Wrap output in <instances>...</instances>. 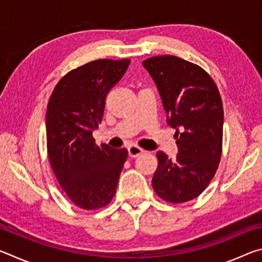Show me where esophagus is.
<instances>
[{
  "instance_id": "esophagus-1",
  "label": "esophagus",
  "mask_w": 262,
  "mask_h": 262,
  "mask_svg": "<svg viewBox=\"0 0 262 262\" xmlns=\"http://www.w3.org/2000/svg\"><path fill=\"white\" fill-rule=\"evenodd\" d=\"M143 152H144V150L140 148V147H137V145H135V144H133V145H130V147H128V154H129L130 157H137Z\"/></svg>"
}]
</instances>
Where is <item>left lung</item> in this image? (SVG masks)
I'll return each mask as SVG.
<instances>
[{
  "label": "left lung",
  "mask_w": 262,
  "mask_h": 262,
  "mask_svg": "<svg viewBox=\"0 0 262 262\" xmlns=\"http://www.w3.org/2000/svg\"><path fill=\"white\" fill-rule=\"evenodd\" d=\"M142 64L158 89L178 147L173 159L157 152L154 190L164 201H190L207 188L221 161L224 115L219 89L201 67L178 56H154Z\"/></svg>",
  "instance_id": "left-lung-1"
}]
</instances>
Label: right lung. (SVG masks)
I'll return each mask as SVG.
<instances>
[{
	"instance_id": "obj_1",
	"label": "right lung",
	"mask_w": 262,
	"mask_h": 262,
	"mask_svg": "<svg viewBox=\"0 0 262 262\" xmlns=\"http://www.w3.org/2000/svg\"><path fill=\"white\" fill-rule=\"evenodd\" d=\"M129 63V59L89 62L64 75L48 101V159L62 189L82 209H99L112 201L128 156L125 148L96 145L92 132L103 119L106 96Z\"/></svg>"
}]
</instances>
